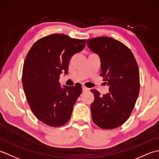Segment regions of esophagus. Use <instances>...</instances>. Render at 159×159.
<instances>
[{"instance_id": "34e87169", "label": "esophagus", "mask_w": 159, "mask_h": 159, "mask_svg": "<svg viewBox=\"0 0 159 159\" xmlns=\"http://www.w3.org/2000/svg\"><path fill=\"white\" fill-rule=\"evenodd\" d=\"M82 88H83V92H87V91H89V89L87 88V87H86L85 86H83Z\"/></svg>"}]
</instances>
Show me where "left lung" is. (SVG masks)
Masks as SVG:
<instances>
[{"label":"left lung","mask_w":159,"mask_h":159,"mask_svg":"<svg viewBox=\"0 0 159 159\" xmlns=\"http://www.w3.org/2000/svg\"><path fill=\"white\" fill-rule=\"evenodd\" d=\"M86 43L99 55L100 76L109 86V92L103 96L91 89L94 95L91 105L92 120L102 129H113L128 119L135 105L140 88L139 67L130 48L118 40L99 37Z\"/></svg>","instance_id":"8db88e82"}]
</instances>
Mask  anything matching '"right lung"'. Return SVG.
I'll use <instances>...</instances> for the list:
<instances>
[{
	"label": "right lung",
	"mask_w": 159,
	"mask_h": 159,
	"mask_svg": "<svg viewBox=\"0 0 159 159\" xmlns=\"http://www.w3.org/2000/svg\"><path fill=\"white\" fill-rule=\"evenodd\" d=\"M85 42L64 34L49 35L33 43L26 57L22 85L26 100L34 116L48 126L66 124L82 93L81 85L62 89L59 80L63 71L67 73L71 58L82 51Z\"/></svg>",
	"instance_id": "right-lung-1"
}]
</instances>
